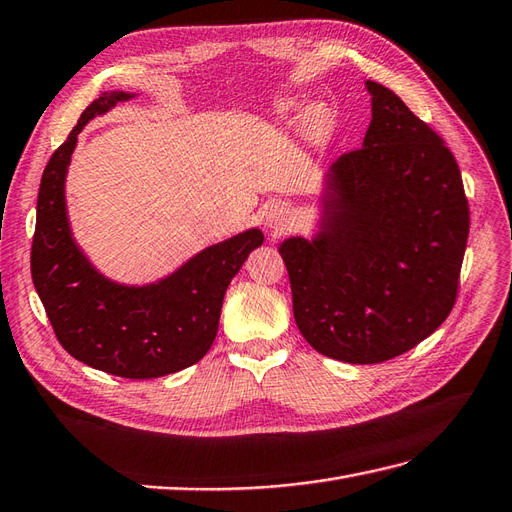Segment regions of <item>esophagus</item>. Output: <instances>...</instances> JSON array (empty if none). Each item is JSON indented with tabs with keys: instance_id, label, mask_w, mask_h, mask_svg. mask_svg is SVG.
<instances>
[{
	"instance_id": "esophagus-1",
	"label": "esophagus",
	"mask_w": 512,
	"mask_h": 512,
	"mask_svg": "<svg viewBox=\"0 0 512 512\" xmlns=\"http://www.w3.org/2000/svg\"><path fill=\"white\" fill-rule=\"evenodd\" d=\"M266 224H268V227H270L272 231H275V233L288 231V229L292 227V213H290V209L285 207V205L270 207L268 216H266Z\"/></svg>"
}]
</instances>
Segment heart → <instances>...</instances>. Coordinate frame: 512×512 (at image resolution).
Returning a JSON list of instances; mask_svg holds the SVG:
<instances>
[{
    "label": "heart",
    "mask_w": 512,
    "mask_h": 512,
    "mask_svg": "<svg viewBox=\"0 0 512 512\" xmlns=\"http://www.w3.org/2000/svg\"><path fill=\"white\" fill-rule=\"evenodd\" d=\"M314 124H316L318 128H325V126L329 124V113H327L325 109L316 111V115H314Z\"/></svg>",
    "instance_id": "b5f03b06"
}]
</instances>
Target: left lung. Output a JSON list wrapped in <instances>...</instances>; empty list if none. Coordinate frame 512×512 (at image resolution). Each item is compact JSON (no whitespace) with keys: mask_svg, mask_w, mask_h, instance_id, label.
I'll return each mask as SVG.
<instances>
[{"mask_svg":"<svg viewBox=\"0 0 512 512\" xmlns=\"http://www.w3.org/2000/svg\"><path fill=\"white\" fill-rule=\"evenodd\" d=\"M364 146L331 165L316 240L279 246L296 327L340 362L377 364L417 347L456 303L469 237L460 168L441 135L368 80Z\"/></svg>","mask_w":512,"mask_h":512,"instance_id":"8db88e82","label":"left lung"}]
</instances>
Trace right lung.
I'll return each mask as SVG.
<instances>
[{"instance_id": "add662e5", "label": "right lung", "mask_w": 512, "mask_h": 512, "mask_svg": "<svg viewBox=\"0 0 512 512\" xmlns=\"http://www.w3.org/2000/svg\"><path fill=\"white\" fill-rule=\"evenodd\" d=\"M130 93H102L47 161L32 237L34 288L63 349L98 371L126 379L163 377L196 364L218 334L231 279L264 235L251 229L209 246L172 277L146 288H126L95 272L71 237L65 174L78 133Z\"/></svg>"}]
</instances>
